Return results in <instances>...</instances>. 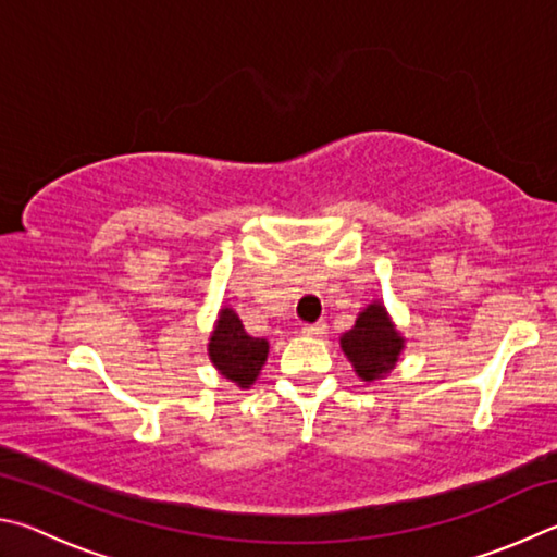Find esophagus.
I'll return each instance as SVG.
<instances>
[{"label": "esophagus", "mask_w": 557, "mask_h": 557, "mask_svg": "<svg viewBox=\"0 0 557 557\" xmlns=\"http://www.w3.org/2000/svg\"><path fill=\"white\" fill-rule=\"evenodd\" d=\"M304 333L310 337H323L327 333V325L323 323V320H318V323H306Z\"/></svg>", "instance_id": "34e87169"}]
</instances>
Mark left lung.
Wrapping results in <instances>:
<instances>
[{
	"label": "left lung",
	"instance_id": "8db88e82",
	"mask_svg": "<svg viewBox=\"0 0 557 557\" xmlns=\"http://www.w3.org/2000/svg\"><path fill=\"white\" fill-rule=\"evenodd\" d=\"M404 343L382 304L367 306L355 320V327L339 337L343 352L362 382H376L392 372L404 352Z\"/></svg>",
	"mask_w": 557,
	"mask_h": 557
}]
</instances>
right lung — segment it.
Instances as JSON below:
<instances>
[{"instance_id":"right-lung-1","label":"right lung","mask_w":557,"mask_h":557,"mask_svg":"<svg viewBox=\"0 0 557 557\" xmlns=\"http://www.w3.org/2000/svg\"><path fill=\"white\" fill-rule=\"evenodd\" d=\"M208 355L224 379H230L242 388H249L257 382L261 367L267 362L269 343L261 337L247 335L237 313L232 308H222L218 325L210 335Z\"/></svg>"}]
</instances>
